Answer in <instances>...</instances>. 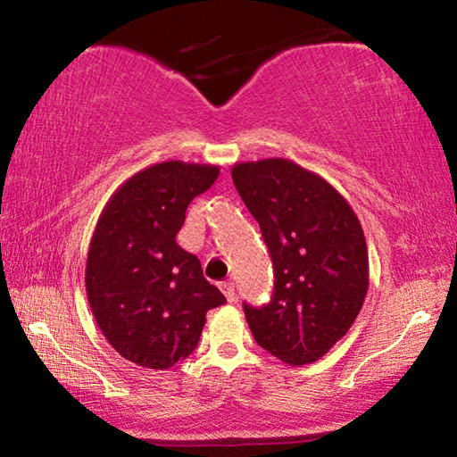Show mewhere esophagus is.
Wrapping results in <instances>:
<instances>
[{"label": "esophagus", "mask_w": 457, "mask_h": 457, "mask_svg": "<svg viewBox=\"0 0 457 457\" xmlns=\"http://www.w3.org/2000/svg\"><path fill=\"white\" fill-rule=\"evenodd\" d=\"M220 288H221V292H223V296L228 298V303H234V300H236V288H234V284H231V282H221Z\"/></svg>", "instance_id": "34e87169"}]
</instances>
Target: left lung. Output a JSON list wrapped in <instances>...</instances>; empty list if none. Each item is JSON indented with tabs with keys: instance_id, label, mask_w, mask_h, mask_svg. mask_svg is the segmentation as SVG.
<instances>
[{
	"instance_id": "1",
	"label": "left lung",
	"mask_w": 457,
	"mask_h": 457,
	"mask_svg": "<svg viewBox=\"0 0 457 457\" xmlns=\"http://www.w3.org/2000/svg\"><path fill=\"white\" fill-rule=\"evenodd\" d=\"M231 179L260 223L276 278L268 304H244L245 320L276 359L311 365L349 332L365 303L361 221L327 179L288 159L236 163Z\"/></svg>"
}]
</instances>
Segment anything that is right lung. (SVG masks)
Listing matches in <instances>:
<instances>
[{"label":"right lung","instance_id":"add662e5","mask_svg":"<svg viewBox=\"0 0 457 457\" xmlns=\"http://www.w3.org/2000/svg\"><path fill=\"white\" fill-rule=\"evenodd\" d=\"M218 175L215 165H151L112 193L96 221L84 276L90 311L112 349L138 367L187 359L207 311L226 303L175 242L187 205Z\"/></svg>","mask_w":457,"mask_h":457}]
</instances>
